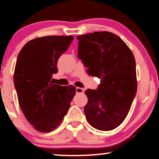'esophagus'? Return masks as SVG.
Here are the masks:
<instances>
[{"label": "esophagus", "mask_w": 159, "mask_h": 159, "mask_svg": "<svg viewBox=\"0 0 159 159\" xmlns=\"http://www.w3.org/2000/svg\"><path fill=\"white\" fill-rule=\"evenodd\" d=\"M75 90H76V93H77V94H81V93H84V89L80 88V87H76Z\"/></svg>", "instance_id": "34e87169"}]
</instances>
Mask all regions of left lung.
I'll return each instance as SVG.
<instances>
[{
	"label": "left lung",
	"instance_id": "8db88e82",
	"mask_svg": "<svg viewBox=\"0 0 159 159\" xmlns=\"http://www.w3.org/2000/svg\"><path fill=\"white\" fill-rule=\"evenodd\" d=\"M78 58L87 73L100 78L97 90L87 89L84 113L97 129L110 131L125 119L137 93L136 63L124 41L111 32L79 35Z\"/></svg>",
	"mask_w": 159,
	"mask_h": 159
}]
</instances>
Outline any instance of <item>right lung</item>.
Returning <instances> with one entry per match:
<instances>
[{
	"instance_id": "obj_1",
	"label": "right lung",
	"mask_w": 159,
	"mask_h": 159,
	"mask_svg": "<svg viewBox=\"0 0 159 159\" xmlns=\"http://www.w3.org/2000/svg\"><path fill=\"white\" fill-rule=\"evenodd\" d=\"M72 35H49L27 42L19 53L14 83L19 105L34 129L41 132L55 129L66 115L75 94L73 86L54 84L60 57L73 41Z\"/></svg>"
}]
</instances>
